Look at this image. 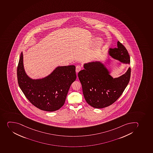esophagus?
Instances as JSON below:
<instances>
[{
	"label": "esophagus",
	"instance_id": "34e87169",
	"mask_svg": "<svg viewBox=\"0 0 153 153\" xmlns=\"http://www.w3.org/2000/svg\"><path fill=\"white\" fill-rule=\"evenodd\" d=\"M82 69V67L80 65H77L76 67V71L77 73L80 71V70Z\"/></svg>",
	"mask_w": 153,
	"mask_h": 153
}]
</instances>
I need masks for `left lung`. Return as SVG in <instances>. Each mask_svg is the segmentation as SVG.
Here are the masks:
<instances>
[{"label":"left lung","instance_id":"8db88e82","mask_svg":"<svg viewBox=\"0 0 153 153\" xmlns=\"http://www.w3.org/2000/svg\"><path fill=\"white\" fill-rule=\"evenodd\" d=\"M118 47L110 49L111 56L125 63H130L126 48L118 41ZM85 69L78 73L83 94L87 102L95 108H103L115 102L123 93L129 83L131 68L120 77L113 78L100 62L85 64Z\"/></svg>","mask_w":153,"mask_h":153}]
</instances>
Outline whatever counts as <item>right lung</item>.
Instances as JSON below:
<instances>
[{"label": "right lung", "instance_id": "obj_1", "mask_svg": "<svg viewBox=\"0 0 153 153\" xmlns=\"http://www.w3.org/2000/svg\"><path fill=\"white\" fill-rule=\"evenodd\" d=\"M75 68L74 65L59 66L45 78L32 80L24 70L22 52L17 67L19 85L34 106L43 111H56L65 104L70 85L76 80Z\"/></svg>", "mask_w": 153, "mask_h": 153}]
</instances>
